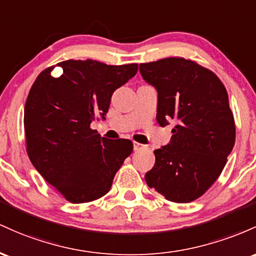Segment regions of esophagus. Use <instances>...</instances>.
<instances>
[{
    "instance_id": "obj_1",
    "label": "esophagus",
    "mask_w": 256,
    "mask_h": 256,
    "mask_svg": "<svg viewBox=\"0 0 256 256\" xmlns=\"http://www.w3.org/2000/svg\"><path fill=\"white\" fill-rule=\"evenodd\" d=\"M144 148H146V145H142V144L134 142V151H140V150H144Z\"/></svg>"
}]
</instances>
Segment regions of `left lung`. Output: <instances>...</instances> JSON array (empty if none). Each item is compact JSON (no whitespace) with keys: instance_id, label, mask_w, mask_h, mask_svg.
<instances>
[{"instance_id":"1","label":"left lung","mask_w":256,"mask_h":256,"mask_svg":"<svg viewBox=\"0 0 256 256\" xmlns=\"http://www.w3.org/2000/svg\"><path fill=\"white\" fill-rule=\"evenodd\" d=\"M140 74L158 92L157 122L172 120V142L154 150L145 174L148 188L175 203H188L220 176L236 139L225 86L213 71L191 59L166 58L140 64Z\"/></svg>"}]
</instances>
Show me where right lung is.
<instances>
[{
  "label": "right lung",
  "instance_id": "obj_1",
  "mask_svg": "<svg viewBox=\"0 0 256 256\" xmlns=\"http://www.w3.org/2000/svg\"><path fill=\"white\" fill-rule=\"evenodd\" d=\"M37 76L25 102V145L43 179L71 203H87L110 191L114 174L133 152L128 139L100 138L90 123L108 114L112 93L138 71V64L106 65L65 60Z\"/></svg>",
  "mask_w": 256,
  "mask_h": 256
}]
</instances>
